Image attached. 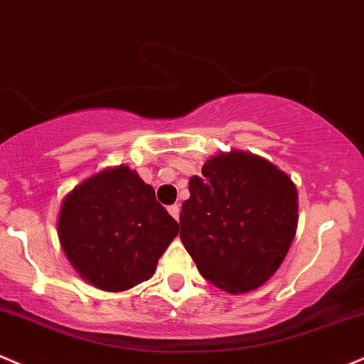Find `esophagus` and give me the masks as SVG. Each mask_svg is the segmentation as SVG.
Wrapping results in <instances>:
<instances>
[{
	"mask_svg": "<svg viewBox=\"0 0 364 364\" xmlns=\"http://www.w3.org/2000/svg\"><path fill=\"white\" fill-rule=\"evenodd\" d=\"M168 213L173 216L175 220H178V215H181V206H178V204H171V206H168Z\"/></svg>",
	"mask_w": 364,
	"mask_h": 364,
	"instance_id": "esophagus-1",
	"label": "esophagus"
}]
</instances>
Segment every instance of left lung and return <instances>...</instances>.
Segmentation results:
<instances>
[{
	"label": "left lung",
	"mask_w": 364,
	"mask_h": 364,
	"mask_svg": "<svg viewBox=\"0 0 364 364\" xmlns=\"http://www.w3.org/2000/svg\"><path fill=\"white\" fill-rule=\"evenodd\" d=\"M189 181L181 239L208 282L230 294L251 292L279 270L297 230V189L258 154L211 156Z\"/></svg>",
	"instance_id": "left-lung-1"
}]
</instances>
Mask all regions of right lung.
<instances>
[{"label": "right lung", "instance_id": "add662e5", "mask_svg": "<svg viewBox=\"0 0 364 364\" xmlns=\"http://www.w3.org/2000/svg\"><path fill=\"white\" fill-rule=\"evenodd\" d=\"M177 234L153 187L127 165L97 171L61 201V249L73 270L106 292L149 280Z\"/></svg>", "mask_w": 364, "mask_h": 364}]
</instances>
